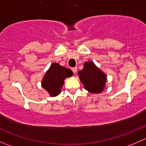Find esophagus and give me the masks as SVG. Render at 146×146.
I'll return each instance as SVG.
<instances>
[{
    "label": "esophagus",
    "mask_w": 146,
    "mask_h": 146,
    "mask_svg": "<svg viewBox=\"0 0 146 146\" xmlns=\"http://www.w3.org/2000/svg\"><path fill=\"white\" fill-rule=\"evenodd\" d=\"M72 70L74 74H76V72H77V68L76 67H74V68L72 69Z\"/></svg>",
    "instance_id": "obj_1"
}]
</instances>
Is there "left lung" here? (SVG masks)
<instances>
[{
    "instance_id": "obj_1",
    "label": "left lung",
    "mask_w": 146,
    "mask_h": 146,
    "mask_svg": "<svg viewBox=\"0 0 146 146\" xmlns=\"http://www.w3.org/2000/svg\"><path fill=\"white\" fill-rule=\"evenodd\" d=\"M78 75L84 88L91 94H100L106 88L107 75L92 61L84 62L83 70L78 72Z\"/></svg>"
}]
</instances>
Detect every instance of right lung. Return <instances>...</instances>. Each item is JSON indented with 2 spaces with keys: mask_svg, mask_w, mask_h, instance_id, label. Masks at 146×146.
<instances>
[{
  "mask_svg": "<svg viewBox=\"0 0 146 146\" xmlns=\"http://www.w3.org/2000/svg\"><path fill=\"white\" fill-rule=\"evenodd\" d=\"M73 72L58 63L51 64L41 81V86L51 97H55L61 93L64 79L71 77Z\"/></svg>",
  "mask_w": 146,
  "mask_h": 146,
  "instance_id": "right-lung-1",
  "label": "right lung"
}]
</instances>
